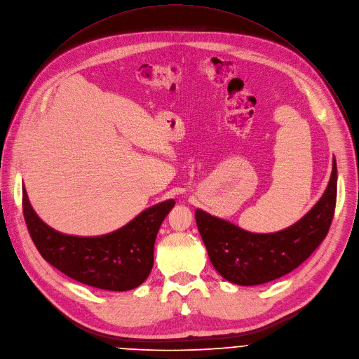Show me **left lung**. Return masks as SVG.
Wrapping results in <instances>:
<instances>
[{"mask_svg":"<svg viewBox=\"0 0 359 359\" xmlns=\"http://www.w3.org/2000/svg\"><path fill=\"white\" fill-rule=\"evenodd\" d=\"M337 201V163L318 202L304 217L273 233H253L196 209L195 219L209 260L228 281L256 285L276 280L299 267L327 236Z\"/></svg>","mask_w":359,"mask_h":359,"instance_id":"8db88e82","label":"left lung"}]
</instances>
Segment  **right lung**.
Returning <instances> with one entry per match:
<instances>
[{
	"label": "right lung",
	"mask_w": 359,
	"mask_h": 359,
	"mask_svg": "<svg viewBox=\"0 0 359 359\" xmlns=\"http://www.w3.org/2000/svg\"><path fill=\"white\" fill-rule=\"evenodd\" d=\"M174 205V199L153 205L106 235L76 236L46 225L22 185L24 218L41 256L70 278L109 292L133 290L146 281L154 263L158 229Z\"/></svg>",
	"instance_id": "add662e5"
}]
</instances>
